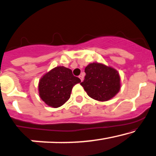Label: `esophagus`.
Listing matches in <instances>:
<instances>
[{"mask_svg":"<svg viewBox=\"0 0 156 156\" xmlns=\"http://www.w3.org/2000/svg\"><path fill=\"white\" fill-rule=\"evenodd\" d=\"M79 77H80V80H81V81H83V74H81V75H80V76H79Z\"/></svg>","mask_w":156,"mask_h":156,"instance_id":"1","label":"esophagus"}]
</instances>
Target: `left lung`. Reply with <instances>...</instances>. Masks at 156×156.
I'll return each mask as SVG.
<instances>
[{
    "label": "left lung",
    "instance_id": "8db88e82",
    "mask_svg": "<svg viewBox=\"0 0 156 156\" xmlns=\"http://www.w3.org/2000/svg\"><path fill=\"white\" fill-rule=\"evenodd\" d=\"M85 80L80 85L92 99L108 101L119 91L120 76L113 68L93 62L85 68Z\"/></svg>",
    "mask_w": 156,
    "mask_h": 156
}]
</instances>
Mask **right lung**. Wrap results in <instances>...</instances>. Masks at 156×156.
Listing matches in <instances>:
<instances>
[{
	"mask_svg": "<svg viewBox=\"0 0 156 156\" xmlns=\"http://www.w3.org/2000/svg\"><path fill=\"white\" fill-rule=\"evenodd\" d=\"M80 82L71 69L63 66L56 67L40 79V97L48 106L59 108L69 100L73 87Z\"/></svg>",
	"mask_w": 156,
	"mask_h": 156,
	"instance_id": "obj_1",
	"label": "right lung"
}]
</instances>
